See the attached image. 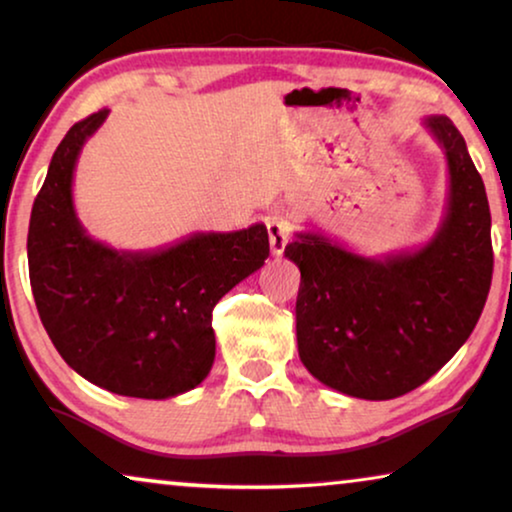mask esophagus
Listing matches in <instances>:
<instances>
[{
  "instance_id": "34e87169",
  "label": "esophagus",
  "mask_w": 512,
  "mask_h": 512,
  "mask_svg": "<svg viewBox=\"0 0 512 512\" xmlns=\"http://www.w3.org/2000/svg\"><path fill=\"white\" fill-rule=\"evenodd\" d=\"M268 237H270L272 256H282L286 242H289V223H286L284 219H270L268 221Z\"/></svg>"
}]
</instances>
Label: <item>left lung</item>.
<instances>
[{"mask_svg": "<svg viewBox=\"0 0 512 512\" xmlns=\"http://www.w3.org/2000/svg\"><path fill=\"white\" fill-rule=\"evenodd\" d=\"M424 128L445 153L447 205L422 247L363 256L296 233V338L303 366L340 394L389 401L436 375L468 340L492 284V216L482 177L447 116Z\"/></svg>", "mask_w": 512, "mask_h": 512, "instance_id": "left-lung-1", "label": "left lung"}]
</instances>
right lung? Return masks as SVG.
Listing matches in <instances>:
<instances>
[{"mask_svg":"<svg viewBox=\"0 0 512 512\" xmlns=\"http://www.w3.org/2000/svg\"><path fill=\"white\" fill-rule=\"evenodd\" d=\"M109 109L69 128L34 200L27 233L30 284L41 324L81 377L118 396L163 401L212 370V310L270 254L263 223L193 233L149 251L114 249L81 226L74 170Z\"/></svg>","mask_w":512,"mask_h":512,"instance_id":"add662e5","label":"right lung"}]
</instances>
